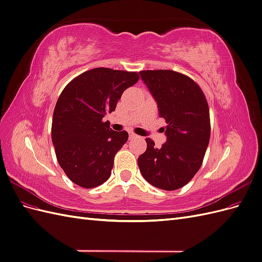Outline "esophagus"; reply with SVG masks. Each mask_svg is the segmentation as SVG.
<instances>
[{
  "label": "esophagus",
  "mask_w": 262,
  "mask_h": 262,
  "mask_svg": "<svg viewBox=\"0 0 262 262\" xmlns=\"http://www.w3.org/2000/svg\"><path fill=\"white\" fill-rule=\"evenodd\" d=\"M137 138H139L137 134H134V133H130V140H133V139H137Z\"/></svg>",
  "instance_id": "1"
}]
</instances>
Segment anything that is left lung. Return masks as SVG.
I'll return each mask as SVG.
<instances>
[{
    "label": "left lung",
    "instance_id": "left-lung-1",
    "mask_svg": "<svg viewBox=\"0 0 262 262\" xmlns=\"http://www.w3.org/2000/svg\"><path fill=\"white\" fill-rule=\"evenodd\" d=\"M164 118L167 141L155 147L146 141V150L138 158L142 176L163 190L187 185L200 169L210 141V113L207 98L193 80L170 70L140 72Z\"/></svg>",
    "mask_w": 262,
    "mask_h": 262
}]
</instances>
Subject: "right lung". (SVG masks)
Masks as SVG:
<instances>
[{
  "label": "right lung",
  "instance_id": "obj_1",
  "mask_svg": "<svg viewBox=\"0 0 262 262\" xmlns=\"http://www.w3.org/2000/svg\"><path fill=\"white\" fill-rule=\"evenodd\" d=\"M137 72L96 68L76 76L62 91L53 112L51 138L66 175L83 188L104 184L114 158L128 141L104 118L115 112L122 93L139 81Z\"/></svg>",
  "mask_w": 262,
  "mask_h": 262
}]
</instances>
